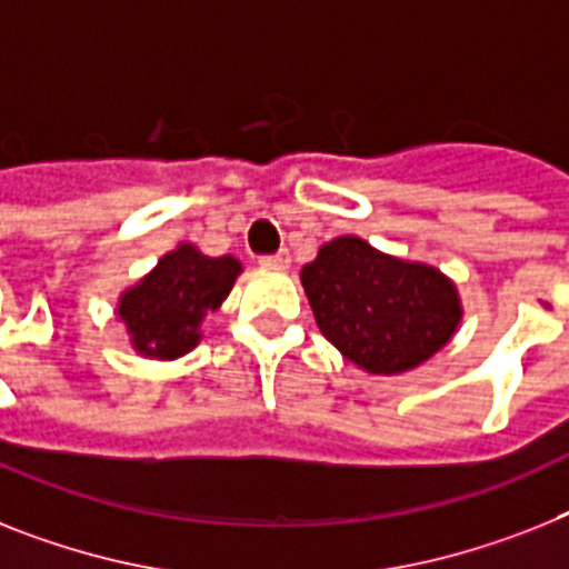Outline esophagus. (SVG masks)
<instances>
[{
	"label": "esophagus",
	"instance_id": "obj_1",
	"mask_svg": "<svg viewBox=\"0 0 569 569\" xmlns=\"http://www.w3.org/2000/svg\"><path fill=\"white\" fill-rule=\"evenodd\" d=\"M258 264H261V267H273V270H281V267L290 264V252L281 250V252H273V256H261V258H258Z\"/></svg>",
	"mask_w": 569,
	"mask_h": 569
}]
</instances>
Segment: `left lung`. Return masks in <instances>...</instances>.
I'll use <instances>...</instances> for the list:
<instances>
[{
    "instance_id": "8db88e82",
    "label": "left lung",
    "mask_w": 569,
    "mask_h": 569,
    "mask_svg": "<svg viewBox=\"0 0 569 569\" xmlns=\"http://www.w3.org/2000/svg\"><path fill=\"white\" fill-rule=\"evenodd\" d=\"M302 288L326 340L372 375L430 360L462 319L448 276L378 252L355 234L328 241L302 267Z\"/></svg>"
}]
</instances>
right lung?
<instances>
[{
	"label": "right lung",
	"mask_w": 569,
	"mask_h": 569,
	"mask_svg": "<svg viewBox=\"0 0 569 569\" xmlns=\"http://www.w3.org/2000/svg\"><path fill=\"white\" fill-rule=\"evenodd\" d=\"M238 273V258H209L191 243H180L159 258V264L119 302L133 349L159 360H173L194 349L200 340L197 328L206 313L220 308Z\"/></svg>",
	"instance_id": "obj_1"
}]
</instances>
